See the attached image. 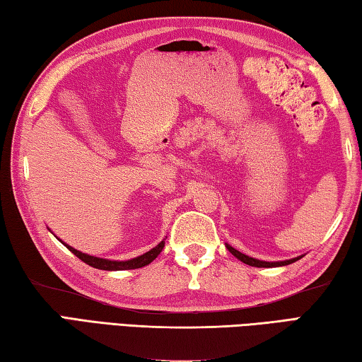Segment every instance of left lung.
<instances>
[{
	"label": "left lung",
	"instance_id": "obj_1",
	"mask_svg": "<svg viewBox=\"0 0 362 362\" xmlns=\"http://www.w3.org/2000/svg\"><path fill=\"white\" fill-rule=\"evenodd\" d=\"M226 248L229 250L237 259H240V261L245 262V264L251 265V267H280V265L293 264V262L299 261V259H300V257H296V259H289V261H283V262H265V261H257V259H255V257H250V256L243 255V252H240L235 248H232L230 245H226Z\"/></svg>",
	"mask_w": 362,
	"mask_h": 362
}]
</instances>
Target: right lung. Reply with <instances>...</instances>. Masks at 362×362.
Masks as SVG:
<instances>
[{
	"label": "right lung",
	"instance_id": "obj_1",
	"mask_svg": "<svg viewBox=\"0 0 362 362\" xmlns=\"http://www.w3.org/2000/svg\"><path fill=\"white\" fill-rule=\"evenodd\" d=\"M165 242L158 243L156 248H152L151 251L144 252L143 256H138L135 259H130V261H107V259H100V257H93V256H88L84 255V252H81L78 250L71 248V246L66 245V248L73 252L76 257H79L82 262H86L90 265V267L95 269H100V270H132V269H141L144 265L151 264L154 259L160 255V251L163 250Z\"/></svg>",
	"mask_w": 362,
	"mask_h": 362
}]
</instances>
